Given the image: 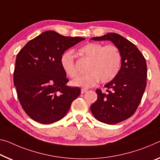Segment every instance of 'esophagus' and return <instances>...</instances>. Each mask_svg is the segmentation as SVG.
I'll return each instance as SVG.
<instances>
[{
    "label": "esophagus",
    "instance_id": "esophagus-1",
    "mask_svg": "<svg viewBox=\"0 0 160 160\" xmlns=\"http://www.w3.org/2000/svg\"><path fill=\"white\" fill-rule=\"evenodd\" d=\"M86 92H87V88H82V89H81V93H82V94H84V93H85Z\"/></svg>",
    "mask_w": 160,
    "mask_h": 160
}]
</instances>
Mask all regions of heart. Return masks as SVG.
Returning <instances> with one entry per match:
<instances>
[{
    "mask_svg": "<svg viewBox=\"0 0 160 160\" xmlns=\"http://www.w3.org/2000/svg\"><path fill=\"white\" fill-rule=\"evenodd\" d=\"M83 58L89 60L87 74L72 82L76 87L88 88L100 82L108 83L117 77L122 65V54L116 46L93 42L88 43L78 49ZM60 64L63 72L71 78H77L78 72L72 51L63 52L60 58Z\"/></svg>",
    "mask_w": 160,
    "mask_h": 160,
    "instance_id": "b5f03b06",
    "label": "heart"
}]
</instances>
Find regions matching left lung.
<instances>
[{
	"label": "left lung",
	"instance_id": "8db88e82",
	"mask_svg": "<svg viewBox=\"0 0 160 160\" xmlns=\"http://www.w3.org/2000/svg\"><path fill=\"white\" fill-rule=\"evenodd\" d=\"M91 40L111 41L122 54V66L114 79L104 87L107 92L97 89V99L90 109L99 122L115 124L134 114L147 85L146 60L134 44L119 34L109 33Z\"/></svg>",
	"mask_w": 160,
	"mask_h": 160
}]
</instances>
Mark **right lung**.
Returning a JSON list of instances; mask_svg holds the SVG:
<instances>
[{
	"label": "right lung",
	"instance_id": "add662e5",
	"mask_svg": "<svg viewBox=\"0 0 160 160\" xmlns=\"http://www.w3.org/2000/svg\"><path fill=\"white\" fill-rule=\"evenodd\" d=\"M83 40L47 31L29 41L17 54L14 86L22 108L34 121L48 124L61 119L80 95L79 88L66 85L68 79L60 58Z\"/></svg>",
	"mask_w": 160,
	"mask_h": 160
}]
</instances>
